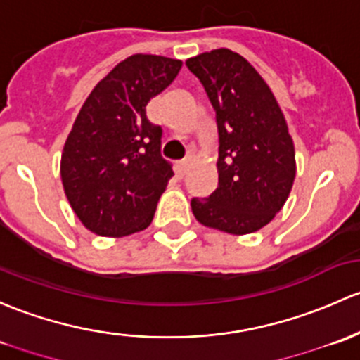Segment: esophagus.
<instances>
[{
    "label": "esophagus",
    "instance_id": "esophagus-1",
    "mask_svg": "<svg viewBox=\"0 0 360 360\" xmlns=\"http://www.w3.org/2000/svg\"><path fill=\"white\" fill-rule=\"evenodd\" d=\"M191 165H192V155H187V158H185L184 161H181L180 165H179V169H180L181 175H185V173L188 172V168H191Z\"/></svg>",
    "mask_w": 360,
    "mask_h": 360
}]
</instances>
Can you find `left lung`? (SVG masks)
I'll return each mask as SVG.
<instances>
[{
	"instance_id": "left-lung-1",
	"label": "left lung",
	"mask_w": 360,
	"mask_h": 360,
	"mask_svg": "<svg viewBox=\"0 0 360 360\" xmlns=\"http://www.w3.org/2000/svg\"><path fill=\"white\" fill-rule=\"evenodd\" d=\"M217 114L218 187L192 198L199 224L229 234L260 231L281 211L296 175L295 146L269 84L227 48L188 58Z\"/></svg>"
}]
</instances>
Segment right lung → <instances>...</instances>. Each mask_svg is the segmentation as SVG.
Segmentation results:
<instances>
[{"instance_id": "obj_1", "label": "right lung", "mask_w": 360, "mask_h": 360, "mask_svg": "<svg viewBox=\"0 0 360 360\" xmlns=\"http://www.w3.org/2000/svg\"><path fill=\"white\" fill-rule=\"evenodd\" d=\"M181 62L136 53L120 62L81 107L60 161L74 213L103 237L140 232L173 176L161 155V126L147 120L149 100L172 84Z\"/></svg>"}]
</instances>
